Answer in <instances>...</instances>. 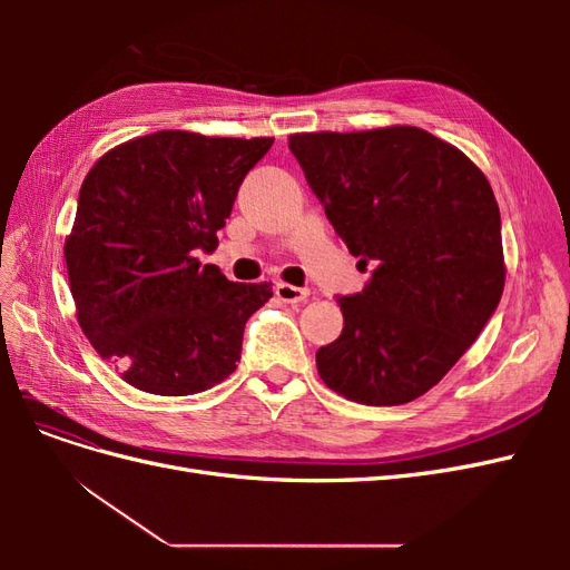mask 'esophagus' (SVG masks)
Here are the masks:
<instances>
[{"mask_svg":"<svg viewBox=\"0 0 570 570\" xmlns=\"http://www.w3.org/2000/svg\"><path fill=\"white\" fill-rule=\"evenodd\" d=\"M275 295H278V299L285 302V304H299L308 297V289L306 287H295L289 283H275Z\"/></svg>","mask_w":570,"mask_h":570,"instance_id":"1","label":"esophagus"}]
</instances>
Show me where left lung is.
<instances>
[{"instance_id": "left-lung-1", "label": "left lung", "mask_w": 570, "mask_h": 570, "mask_svg": "<svg viewBox=\"0 0 570 570\" xmlns=\"http://www.w3.org/2000/svg\"><path fill=\"white\" fill-rule=\"evenodd\" d=\"M327 220L371 266L337 304L321 381L368 406L413 402L478 340L504 292L502 218L485 174L423 128L289 135Z\"/></svg>"}]
</instances>
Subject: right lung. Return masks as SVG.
<instances>
[{
    "instance_id": "1",
    "label": "right lung",
    "mask_w": 570,
    "mask_h": 570,
    "mask_svg": "<svg viewBox=\"0 0 570 570\" xmlns=\"http://www.w3.org/2000/svg\"><path fill=\"white\" fill-rule=\"evenodd\" d=\"M273 137L159 130L109 149L85 176L63 256L76 316L124 381L197 394L237 368L271 283H233L214 252L237 189Z\"/></svg>"
}]
</instances>
